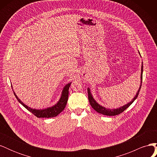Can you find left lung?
Wrapping results in <instances>:
<instances>
[{"label":"left lung","mask_w":157,"mask_h":157,"mask_svg":"<svg viewBox=\"0 0 157 157\" xmlns=\"http://www.w3.org/2000/svg\"><path fill=\"white\" fill-rule=\"evenodd\" d=\"M140 53V52H139ZM142 78H143V65L141 66V84H140V88L138 89V91H137L136 96L134 98V99H132V100L130 102L127 103L126 105H123L122 107H121L120 108H117V109H107L105 107H104L101 105H99L98 104L96 101H95V99L93 98L92 96V94L90 92V90L88 88V99H89V102L90 105L92 107V108L94 109L95 111H96L98 113H101L102 115H107V116H115V115H119L121 113H122L124 110L129 107L131 104L135 101V99L137 98L138 96V94L140 93V89L141 87V83H142Z\"/></svg>","instance_id":"left-lung-1"}]
</instances>
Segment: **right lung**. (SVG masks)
<instances>
[{"label": "right lung", "mask_w": 157, "mask_h": 157, "mask_svg": "<svg viewBox=\"0 0 157 157\" xmlns=\"http://www.w3.org/2000/svg\"><path fill=\"white\" fill-rule=\"evenodd\" d=\"M71 84V83L70 82L65 85V86L63 88L62 94H61V96L59 101L55 105L50 107H48L44 109H35L30 108L29 107L27 106L17 98L15 92L13 91V92L14 95H15L16 99H17V101L20 102L23 107H25L28 111H29L31 113H32L35 116H36L38 118H52V117H55L56 116H58L59 114L61 111H63V110L65 109L66 104H67V102L68 100L69 89Z\"/></svg>", "instance_id": "add662e5"}]
</instances>
